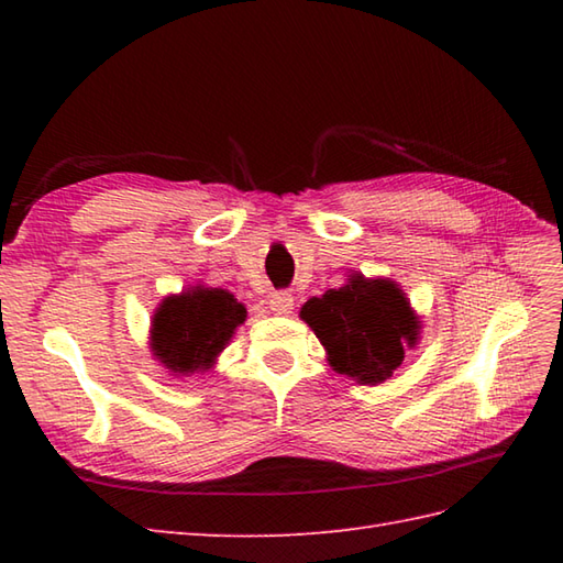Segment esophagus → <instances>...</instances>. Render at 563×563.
<instances>
[{"instance_id":"obj_1","label":"esophagus","mask_w":563,"mask_h":563,"mask_svg":"<svg viewBox=\"0 0 563 563\" xmlns=\"http://www.w3.org/2000/svg\"><path fill=\"white\" fill-rule=\"evenodd\" d=\"M295 297L288 290H278V292H271L268 297V307L273 314H290Z\"/></svg>"}]
</instances>
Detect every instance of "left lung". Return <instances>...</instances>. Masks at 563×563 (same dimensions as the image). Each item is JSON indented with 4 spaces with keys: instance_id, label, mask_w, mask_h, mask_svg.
Instances as JSON below:
<instances>
[{
    "instance_id": "left-lung-1",
    "label": "left lung",
    "mask_w": 563,
    "mask_h": 563,
    "mask_svg": "<svg viewBox=\"0 0 563 563\" xmlns=\"http://www.w3.org/2000/svg\"><path fill=\"white\" fill-rule=\"evenodd\" d=\"M307 321L329 353V365L363 385H379L418 339V319L391 280L351 275L349 285L305 302Z\"/></svg>"
}]
</instances>
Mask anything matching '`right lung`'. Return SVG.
Masks as SVG:
<instances>
[{
    "label": "right lung",
    "mask_w": 563,
    "mask_h": 563,
    "mask_svg": "<svg viewBox=\"0 0 563 563\" xmlns=\"http://www.w3.org/2000/svg\"><path fill=\"white\" fill-rule=\"evenodd\" d=\"M246 309L220 288H196L164 300L154 314L152 351L178 375L208 369L239 324Z\"/></svg>",
    "instance_id": "obj_1"
}]
</instances>
